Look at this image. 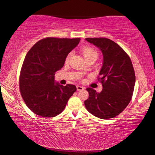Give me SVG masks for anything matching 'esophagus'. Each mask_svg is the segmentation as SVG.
<instances>
[{
	"label": "esophagus",
	"mask_w": 155,
	"mask_h": 155,
	"mask_svg": "<svg viewBox=\"0 0 155 155\" xmlns=\"http://www.w3.org/2000/svg\"><path fill=\"white\" fill-rule=\"evenodd\" d=\"M76 88H77V91H78L84 90V87H81V86H79V85H78V86L76 87Z\"/></svg>",
	"instance_id": "34e87169"
}]
</instances>
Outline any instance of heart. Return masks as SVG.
<instances>
[{"label":"heart","mask_w":155,"mask_h":155,"mask_svg":"<svg viewBox=\"0 0 155 155\" xmlns=\"http://www.w3.org/2000/svg\"><path fill=\"white\" fill-rule=\"evenodd\" d=\"M81 53L82 54L84 58L85 59L86 61L90 59L96 60V59L98 57L97 51L95 49L91 47V46H85V47H83L81 50ZM70 55H71V54L70 53L67 55L66 58H65V62L67 63L68 61Z\"/></svg>","instance_id":"obj_1"}]
</instances>
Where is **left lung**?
<instances>
[{
  "instance_id": "obj_1",
  "label": "left lung",
  "mask_w": 155,
  "mask_h": 155,
  "mask_svg": "<svg viewBox=\"0 0 155 155\" xmlns=\"http://www.w3.org/2000/svg\"><path fill=\"white\" fill-rule=\"evenodd\" d=\"M102 51L104 64L97 80L103 86L100 93L87 88L86 109L101 119L114 118L130 103L135 84V73L128 54L115 42L105 37L86 38Z\"/></svg>"
}]
</instances>
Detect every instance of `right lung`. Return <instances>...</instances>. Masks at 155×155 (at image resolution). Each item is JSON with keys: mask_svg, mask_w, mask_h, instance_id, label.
I'll list each match as a JSON object with an SVG mask.
<instances>
[{"mask_svg": "<svg viewBox=\"0 0 155 155\" xmlns=\"http://www.w3.org/2000/svg\"><path fill=\"white\" fill-rule=\"evenodd\" d=\"M79 41L46 37L28 51L20 72L19 89L26 105L35 114L45 118L59 114L76 91L74 85L55 83L54 76Z\"/></svg>", "mask_w": 155, "mask_h": 155, "instance_id": "1", "label": "right lung"}]
</instances>
